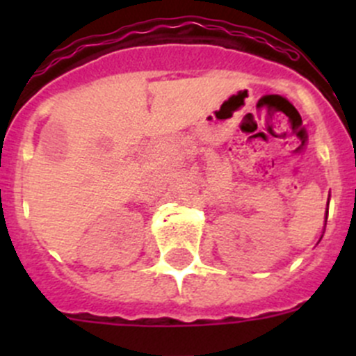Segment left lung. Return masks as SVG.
<instances>
[{"label":"left lung","mask_w":356,"mask_h":356,"mask_svg":"<svg viewBox=\"0 0 356 356\" xmlns=\"http://www.w3.org/2000/svg\"><path fill=\"white\" fill-rule=\"evenodd\" d=\"M327 204H329V203H327ZM325 222H327V215H325ZM321 239H322V238H321Z\"/></svg>","instance_id":"left-lung-1"}]
</instances>
